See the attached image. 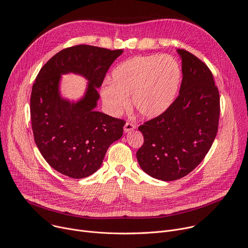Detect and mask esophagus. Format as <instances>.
<instances>
[{"instance_id":"esophagus-1","label":"esophagus","mask_w":248,"mask_h":248,"mask_svg":"<svg viewBox=\"0 0 248 248\" xmlns=\"http://www.w3.org/2000/svg\"><path fill=\"white\" fill-rule=\"evenodd\" d=\"M134 128H136V124H132V123H129V122H127V123L124 124V132L131 131V130L134 129Z\"/></svg>"}]
</instances>
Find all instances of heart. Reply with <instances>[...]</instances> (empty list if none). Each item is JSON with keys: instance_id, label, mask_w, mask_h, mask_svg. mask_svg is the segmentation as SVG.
I'll use <instances>...</instances> for the list:
<instances>
[{"instance_id": "b5f03b06", "label": "heart", "mask_w": 248, "mask_h": 248, "mask_svg": "<svg viewBox=\"0 0 248 248\" xmlns=\"http://www.w3.org/2000/svg\"><path fill=\"white\" fill-rule=\"evenodd\" d=\"M182 78L181 65L169 55L136 56L120 63L112 73V83L102 87L109 110L119 115L132 105L140 117L155 119L175 100Z\"/></svg>"}]
</instances>
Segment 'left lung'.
<instances>
[{
  "label": "left lung",
  "instance_id": "obj_1",
  "mask_svg": "<svg viewBox=\"0 0 248 248\" xmlns=\"http://www.w3.org/2000/svg\"><path fill=\"white\" fill-rule=\"evenodd\" d=\"M176 51L182 59L180 94L167 112L138 127L144 137L136 152L138 164L164 182L184 178L202 162L220 118V95L211 70L193 54Z\"/></svg>",
  "mask_w": 248,
  "mask_h": 248
}]
</instances>
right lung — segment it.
Here are the masks:
<instances>
[{
	"label": "right lung",
	"instance_id": "obj_1",
	"mask_svg": "<svg viewBox=\"0 0 248 248\" xmlns=\"http://www.w3.org/2000/svg\"><path fill=\"white\" fill-rule=\"evenodd\" d=\"M123 50L77 45L52 57L32 86L30 117L34 140L47 163L73 179H83L102 165L109 146L119 140L125 122L95 111L98 88ZM80 74L89 81L78 102L61 98L62 74Z\"/></svg>",
	"mask_w": 248,
	"mask_h": 248
}]
</instances>
